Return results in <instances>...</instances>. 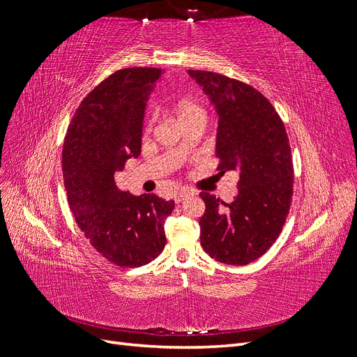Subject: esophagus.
Segmentation results:
<instances>
[{"label":"esophagus","instance_id":"34e87169","mask_svg":"<svg viewBox=\"0 0 357 357\" xmlns=\"http://www.w3.org/2000/svg\"><path fill=\"white\" fill-rule=\"evenodd\" d=\"M192 195L190 192H186V190H181V192H178V193H176V197H174V201L178 204V202H181V201H185V199H188L189 197Z\"/></svg>","mask_w":357,"mask_h":357}]
</instances>
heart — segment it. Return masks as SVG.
I'll list each match as a JSON object with an SVG mask.
<instances>
[{"label":"heart","instance_id":"heart-1","mask_svg":"<svg viewBox=\"0 0 357 357\" xmlns=\"http://www.w3.org/2000/svg\"><path fill=\"white\" fill-rule=\"evenodd\" d=\"M174 112H176V116H177L178 122L181 125L192 121V119H198V117H204L205 119V112H204L202 107L199 104H197V102L188 101V100H183V101L177 102ZM150 125H152V121H149L147 126L150 128Z\"/></svg>","mask_w":357,"mask_h":357}]
</instances>
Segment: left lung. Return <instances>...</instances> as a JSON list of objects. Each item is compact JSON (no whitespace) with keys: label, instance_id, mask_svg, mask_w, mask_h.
<instances>
[{"label":"left lung","instance_id":"8db88e82","mask_svg":"<svg viewBox=\"0 0 357 357\" xmlns=\"http://www.w3.org/2000/svg\"><path fill=\"white\" fill-rule=\"evenodd\" d=\"M218 113L215 156L220 172L236 171L238 193L225 204L201 192V245L215 261L247 265L282 232L294 195V164L282 119L252 86L226 75L189 70Z\"/></svg>","mask_w":357,"mask_h":357}]
</instances>
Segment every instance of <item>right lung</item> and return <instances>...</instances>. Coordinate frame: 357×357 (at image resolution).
<instances>
[{
	"label": "right lung",
	"mask_w": 357,
	"mask_h": 357,
	"mask_svg": "<svg viewBox=\"0 0 357 357\" xmlns=\"http://www.w3.org/2000/svg\"><path fill=\"white\" fill-rule=\"evenodd\" d=\"M159 68H123L82 101L62 150L63 186L79 228L96 252L119 266H142L164 250V223L174 201L134 197L114 174L142 152L146 105Z\"/></svg>",
	"instance_id": "1"
}]
</instances>
